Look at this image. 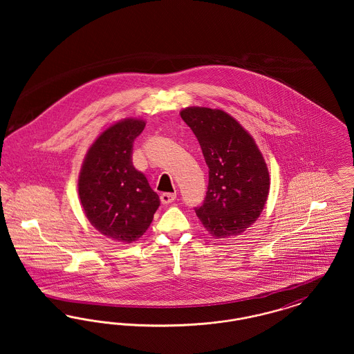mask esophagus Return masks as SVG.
<instances>
[{"label":"esophagus","instance_id":"1","mask_svg":"<svg viewBox=\"0 0 354 354\" xmlns=\"http://www.w3.org/2000/svg\"><path fill=\"white\" fill-rule=\"evenodd\" d=\"M175 199H176V194H174V192H165V194L160 195V201L163 204L172 203Z\"/></svg>","mask_w":354,"mask_h":354}]
</instances>
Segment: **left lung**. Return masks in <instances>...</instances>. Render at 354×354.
Here are the masks:
<instances>
[{
  "mask_svg": "<svg viewBox=\"0 0 354 354\" xmlns=\"http://www.w3.org/2000/svg\"><path fill=\"white\" fill-rule=\"evenodd\" d=\"M180 117L198 138L208 166V187L195 212L216 239L240 235L260 216L270 174L252 136L221 110L187 107Z\"/></svg>",
  "mask_w": 354,
  "mask_h": 354,
  "instance_id": "obj_1",
  "label": "left lung"
}]
</instances>
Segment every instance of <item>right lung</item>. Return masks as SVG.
Masks as SVG:
<instances>
[{"instance_id": "1", "label": "right lung", "mask_w": 354, "mask_h": 354, "mask_svg": "<svg viewBox=\"0 0 354 354\" xmlns=\"http://www.w3.org/2000/svg\"><path fill=\"white\" fill-rule=\"evenodd\" d=\"M140 119H123L102 133L86 153L78 180L86 218L115 241L133 243L146 232L160 205L146 175L133 165Z\"/></svg>"}]
</instances>
